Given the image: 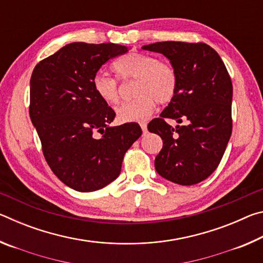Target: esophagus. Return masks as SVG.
I'll return each instance as SVG.
<instances>
[{
    "mask_svg": "<svg viewBox=\"0 0 263 263\" xmlns=\"http://www.w3.org/2000/svg\"><path fill=\"white\" fill-rule=\"evenodd\" d=\"M140 127L144 133H147V124L146 123H140Z\"/></svg>",
    "mask_w": 263,
    "mask_h": 263,
    "instance_id": "34e87169",
    "label": "esophagus"
}]
</instances>
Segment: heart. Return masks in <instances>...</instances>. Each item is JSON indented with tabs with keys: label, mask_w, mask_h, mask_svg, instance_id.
I'll return each instance as SVG.
<instances>
[{
	"label": "heart",
	"mask_w": 263,
	"mask_h": 263,
	"mask_svg": "<svg viewBox=\"0 0 263 263\" xmlns=\"http://www.w3.org/2000/svg\"><path fill=\"white\" fill-rule=\"evenodd\" d=\"M115 72L123 81L135 80V100L125 102L116 110L121 122H140L148 118L158 104H167L174 99L177 90V75L171 65L158 61L145 53H128L114 65ZM92 89L105 104L119 102L118 82L108 74L99 72L92 78Z\"/></svg>",
	"instance_id": "obj_1"
}]
</instances>
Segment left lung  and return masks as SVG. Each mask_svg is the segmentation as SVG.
Returning <instances> with one entry per match:
<instances>
[{
	"instance_id": "1",
	"label": "left lung",
	"mask_w": 263,
	"mask_h": 263,
	"mask_svg": "<svg viewBox=\"0 0 263 263\" xmlns=\"http://www.w3.org/2000/svg\"><path fill=\"white\" fill-rule=\"evenodd\" d=\"M142 50L166 57L179 80L174 99L147 126L163 141L155 169L177 184L199 183L216 171L232 133L233 87L228 69L204 43L160 42ZM167 118L186 125L173 128Z\"/></svg>"
}]
</instances>
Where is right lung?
<instances>
[{"mask_svg":"<svg viewBox=\"0 0 263 263\" xmlns=\"http://www.w3.org/2000/svg\"><path fill=\"white\" fill-rule=\"evenodd\" d=\"M128 51L112 43H72L35 66L30 80V118L46 162L66 185L102 189L121 174L126 151L141 136L138 123L111 126L115 111L92 89L106 61Z\"/></svg>","mask_w":263,"mask_h":263,"instance_id":"add662e5","label":"right lung"}]
</instances>
